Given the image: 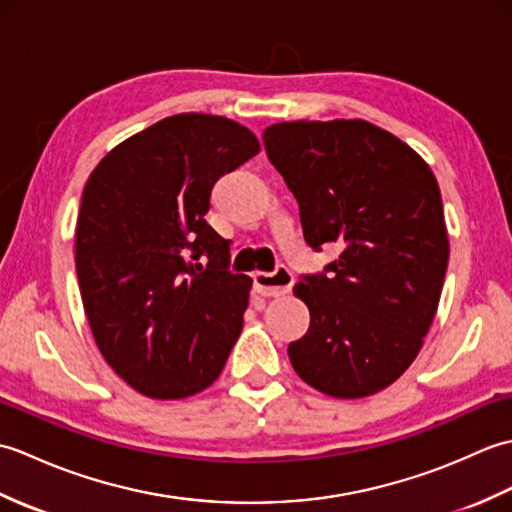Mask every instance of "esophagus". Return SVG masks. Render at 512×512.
I'll list each match as a JSON object with an SVG mask.
<instances>
[{
    "mask_svg": "<svg viewBox=\"0 0 512 512\" xmlns=\"http://www.w3.org/2000/svg\"><path fill=\"white\" fill-rule=\"evenodd\" d=\"M255 290L262 297H281L290 292L292 284H295V277H292L286 266H279L275 273H255Z\"/></svg>",
    "mask_w": 512,
    "mask_h": 512,
    "instance_id": "34e87169",
    "label": "esophagus"
}]
</instances>
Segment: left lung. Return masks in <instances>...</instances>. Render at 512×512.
Segmentation results:
<instances>
[{
  "mask_svg": "<svg viewBox=\"0 0 512 512\" xmlns=\"http://www.w3.org/2000/svg\"><path fill=\"white\" fill-rule=\"evenodd\" d=\"M264 147L299 202L306 242L343 248L295 286L310 328L288 345L290 363L321 394L372 396L405 374L436 317L449 264L438 180L361 118L270 125Z\"/></svg>",
  "mask_w": 512,
  "mask_h": 512,
  "instance_id": "obj_1",
  "label": "left lung"
}]
</instances>
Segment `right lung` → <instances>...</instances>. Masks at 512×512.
<instances>
[{"label":"right lung","instance_id":"add662e5","mask_svg":"<svg viewBox=\"0 0 512 512\" xmlns=\"http://www.w3.org/2000/svg\"><path fill=\"white\" fill-rule=\"evenodd\" d=\"M259 154L248 127L162 118L107 154L83 189L74 235L81 299L103 358L156 400L198 394L242 332L253 279L228 270L206 224L213 184Z\"/></svg>","mask_w":512,"mask_h":512}]
</instances>
